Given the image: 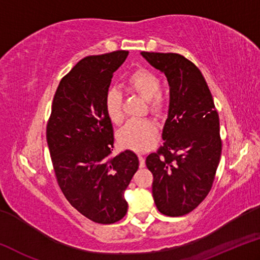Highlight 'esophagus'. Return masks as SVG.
I'll list each match as a JSON object with an SVG mask.
<instances>
[{"label":"esophagus","mask_w":260,"mask_h":260,"mask_svg":"<svg viewBox=\"0 0 260 260\" xmlns=\"http://www.w3.org/2000/svg\"><path fill=\"white\" fill-rule=\"evenodd\" d=\"M139 160H140V167H144L146 166V159L142 155H139Z\"/></svg>","instance_id":"obj_1"}]
</instances>
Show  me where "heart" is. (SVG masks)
I'll return each mask as SVG.
<instances>
[{
  "label": "heart",
  "mask_w": 260,
  "mask_h": 260,
  "mask_svg": "<svg viewBox=\"0 0 260 260\" xmlns=\"http://www.w3.org/2000/svg\"><path fill=\"white\" fill-rule=\"evenodd\" d=\"M125 85L132 93L148 101V109L155 116H161L169 107V98L160 89V78L146 68L136 69L126 79ZM104 109L113 124L124 120V98L117 88H110L104 96ZM157 127L149 119H134L118 133L121 146L134 151H146L152 146Z\"/></svg>",
  "instance_id": "b5f03b06"
}]
</instances>
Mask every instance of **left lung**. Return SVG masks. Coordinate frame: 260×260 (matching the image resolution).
Here are the masks:
<instances>
[{
    "label": "left lung",
    "instance_id": "left-lung-1",
    "mask_svg": "<svg viewBox=\"0 0 260 260\" xmlns=\"http://www.w3.org/2000/svg\"><path fill=\"white\" fill-rule=\"evenodd\" d=\"M164 72L170 109L164 143L147 157L153 175L152 196L160 213L180 217L208 196L221 156L219 116L203 74L186 57L173 52H141Z\"/></svg>",
    "mask_w": 260,
    "mask_h": 260
}]
</instances>
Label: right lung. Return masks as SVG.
I'll return each mask as SVG.
<instances>
[{
    "label": "right lung",
    "mask_w": 260,
    "mask_h": 260,
    "mask_svg": "<svg viewBox=\"0 0 260 260\" xmlns=\"http://www.w3.org/2000/svg\"><path fill=\"white\" fill-rule=\"evenodd\" d=\"M128 51L87 56L61 78L47 124V142L61 192L91 221H119L128 204L124 191L139 169L126 150L113 156V127L104 109L113 72Z\"/></svg>",
    "instance_id": "add662e5"
}]
</instances>
